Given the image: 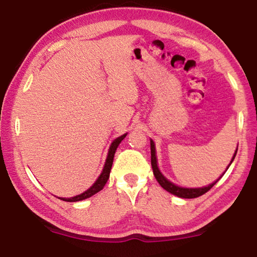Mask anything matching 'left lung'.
Here are the masks:
<instances>
[{
    "label": "left lung",
    "mask_w": 257,
    "mask_h": 257,
    "mask_svg": "<svg viewBox=\"0 0 257 257\" xmlns=\"http://www.w3.org/2000/svg\"><path fill=\"white\" fill-rule=\"evenodd\" d=\"M150 153H152V167H153V172H154V176H155V179L157 180V182L160 183V186L163 188V189H166L167 191H169V193H172L174 195H176V196L179 197H183V198H195V197H198L201 196V195L206 194L208 190H210L211 188L215 186V183L217 182V181H215L214 183L209 184L208 187H203V188H181V187H177L175 184L170 182L164 177L161 172L157 168V162H156V156H155V145H154L153 141H150ZM236 153H237V149H236V152L234 154V156H232V160L231 162L234 161L235 156H236ZM230 162V164H231ZM229 164V166H230ZM229 168V167H228ZM227 168V169H228ZM227 172V170H225Z\"/></svg>",
    "instance_id": "8db88e82"
}]
</instances>
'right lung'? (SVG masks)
I'll use <instances>...</instances> for the list:
<instances>
[{
    "label": "right lung",
    "mask_w": 257,
    "mask_h": 257,
    "mask_svg": "<svg viewBox=\"0 0 257 257\" xmlns=\"http://www.w3.org/2000/svg\"><path fill=\"white\" fill-rule=\"evenodd\" d=\"M126 136L125 135H122L117 138L116 140H114V142L111 143L110 146V149H109V153H108V157H107V161H105V164H104V168H103V172L100 175V177L96 180V182H95L93 186L87 191H84L83 194L81 195H77V196H74V197H70V198H61V200L63 201H67V202H76V201H82V200H85V198L93 196L98 191L103 189V187L105 186V183H107V181L109 179V174H110V169H111V166H112V160H114V155H115V152L116 149H117V147L119 143L123 139H124Z\"/></svg>",
    "instance_id": "obj_1"
}]
</instances>
